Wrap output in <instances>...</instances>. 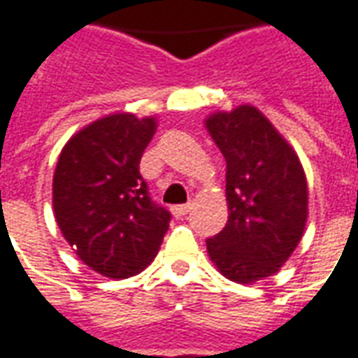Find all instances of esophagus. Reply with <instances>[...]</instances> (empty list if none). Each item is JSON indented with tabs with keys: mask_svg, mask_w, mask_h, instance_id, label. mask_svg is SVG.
Segmentation results:
<instances>
[{
	"mask_svg": "<svg viewBox=\"0 0 358 358\" xmlns=\"http://www.w3.org/2000/svg\"><path fill=\"white\" fill-rule=\"evenodd\" d=\"M192 204H179V206H173L171 208V214L175 215V217H181V215H187L189 212H191Z\"/></svg>",
	"mask_w": 358,
	"mask_h": 358,
	"instance_id": "34e87169",
	"label": "esophagus"
}]
</instances>
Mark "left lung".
<instances>
[{"label":"left lung","mask_w":358,"mask_h":358,"mask_svg":"<svg viewBox=\"0 0 358 358\" xmlns=\"http://www.w3.org/2000/svg\"><path fill=\"white\" fill-rule=\"evenodd\" d=\"M206 131L225 158L227 224L206 239L210 260L227 280H266L293 255L308 220V187L293 146L255 106L215 111Z\"/></svg>","instance_id":"obj_1"}]
</instances>
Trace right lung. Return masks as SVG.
Listing matches in <instances>:
<instances>
[{"label": "right lung", "mask_w": 358, "mask_h": 358, "mask_svg": "<svg viewBox=\"0 0 358 358\" xmlns=\"http://www.w3.org/2000/svg\"><path fill=\"white\" fill-rule=\"evenodd\" d=\"M156 129L152 115L110 113L73 134L55 166V222L75 255L111 280L143 272L169 227L138 169Z\"/></svg>", "instance_id": "right-lung-1"}]
</instances>
